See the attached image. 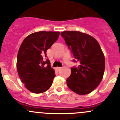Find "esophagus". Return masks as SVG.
Segmentation results:
<instances>
[{"instance_id": "esophagus-1", "label": "esophagus", "mask_w": 120, "mask_h": 120, "mask_svg": "<svg viewBox=\"0 0 120 120\" xmlns=\"http://www.w3.org/2000/svg\"><path fill=\"white\" fill-rule=\"evenodd\" d=\"M61 67H56V70L57 71H60V69H61Z\"/></svg>"}]
</instances>
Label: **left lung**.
Masks as SVG:
<instances>
[{
	"label": "left lung",
	"mask_w": 120,
	"mask_h": 120,
	"mask_svg": "<svg viewBox=\"0 0 120 120\" xmlns=\"http://www.w3.org/2000/svg\"><path fill=\"white\" fill-rule=\"evenodd\" d=\"M61 35L73 55V61L79 63L71 68L67 85L77 94H88L99 85L104 73L105 57L100 44L92 36L79 31H64Z\"/></svg>",
	"instance_id": "left-lung-1"
}]
</instances>
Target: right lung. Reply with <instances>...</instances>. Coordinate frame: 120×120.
Returning <instances> with one entry per match:
<instances>
[{
	"label": "right lung",
	"mask_w": 120,
	"mask_h": 120,
	"mask_svg": "<svg viewBox=\"0 0 120 120\" xmlns=\"http://www.w3.org/2000/svg\"><path fill=\"white\" fill-rule=\"evenodd\" d=\"M60 32L40 31L26 37L17 57V70L21 81L30 92L41 93L52 85L55 71L50 65L46 52L57 40ZM46 59V58H45Z\"/></svg>",
	"instance_id": "obj_1"
}]
</instances>
